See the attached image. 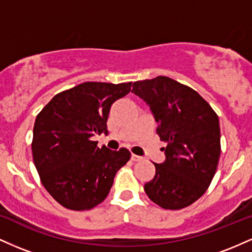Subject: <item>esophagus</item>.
Masks as SVG:
<instances>
[{"instance_id": "1", "label": "esophagus", "mask_w": 252, "mask_h": 252, "mask_svg": "<svg viewBox=\"0 0 252 252\" xmlns=\"http://www.w3.org/2000/svg\"><path fill=\"white\" fill-rule=\"evenodd\" d=\"M131 160H132V161H135V162H136V161H141V160H143V158H142V156H138V155L132 154V155H131Z\"/></svg>"}]
</instances>
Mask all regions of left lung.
<instances>
[{"instance_id": "left-lung-1", "label": "left lung", "mask_w": 252, "mask_h": 252, "mask_svg": "<svg viewBox=\"0 0 252 252\" xmlns=\"http://www.w3.org/2000/svg\"><path fill=\"white\" fill-rule=\"evenodd\" d=\"M132 94L150 108L166 160L155 164V176L144 185L152 201L180 210L209 189L220 156L218 116L198 92L168 77L132 84Z\"/></svg>"}]
</instances>
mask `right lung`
I'll return each instance as SVG.
<instances>
[{
	"instance_id": "add662e5",
	"label": "right lung",
	"mask_w": 252,
	"mask_h": 252,
	"mask_svg": "<svg viewBox=\"0 0 252 252\" xmlns=\"http://www.w3.org/2000/svg\"><path fill=\"white\" fill-rule=\"evenodd\" d=\"M131 83L86 82L60 92L36 116L32 153L47 192L63 207L90 210L100 204L117 170L130 160L126 148H98L91 137L108 134L112 103L128 94Z\"/></svg>"
}]
</instances>
